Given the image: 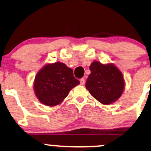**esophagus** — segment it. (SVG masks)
<instances>
[{"mask_svg":"<svg viewBox=\"0 0 151 151\" xmlns=\"http://www.w3.org/2000/svg\"><path fill=\"white\" fill-rule=\"evenodd\" d=\"M80 82H81V85L83 86V85L85 84V79L84 78H81Z\"/></svg>","mask_w":151,"mask_h":151,"instance_id":"esophagus-1","label":"esophagus"}]
</instances>
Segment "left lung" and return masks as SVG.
Segmentation results:
<instances>
[{"label": "left lung", "mask_w": 151, "mask_h": 151, "mask_svg": "<svg viewBox=\"0 0 151 151\" xmlns=\"http://www.w3.org/2000/svg\"><path fill=\"white\" fill-rule=\"evenodd\" d=\"M90 70L86 88L93 97L105 105L111 104L121 97L125 84L123 74L116 66L94 61Z\"/></svg>", "instance_id": "8db88e82"}]
</instances>
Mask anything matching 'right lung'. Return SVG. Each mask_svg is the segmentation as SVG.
Returning <instances> with one entry per match:
<instances>
[{
  "instance_id": "add662e5",
  "label": "right lung",
  "mask_w": 151,
  "mask_h": 151,
  "mask_svg": "<svg viewBox=\"0 0 151 151\" xmlns=\"http://www.w3.org/2000/svg\"><path fill=\"white\" fill-rule=\"evenodd\" d=\"M80 83L71 68L62 63L48 64L37 73L34 89L38 100L43 104L54 106L66 98L69 91Z\"/></svg>"
}]
</instances>
